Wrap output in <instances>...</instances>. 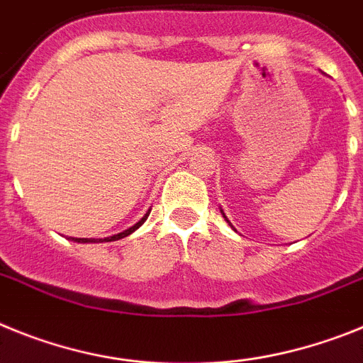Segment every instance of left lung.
I'll list each match as a JSON object with an SVG mask.
<instances>
[{"instance_id":"left-lung-1","label":"left lung","mask_w":363,"mask_h":363,"mask_svg":"<svg viewBox=\"0 0 363 363\" xmlns=\"http://www.w3.org/2000/svg\"><path fill=\"white\" fill-rule=\"evenodd\" d=\"M220 213H223V217H225V220H226V223H228V225H230V220H228V217L225 216V212H223V210H220ZM230 226H232V225H230Z\"/></svg>"}]
</instances>
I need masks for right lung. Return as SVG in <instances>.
I'll list each match as a JSON object with an SVG mask.
<instances>
[{
    "label": "right lung",
    "mask_w": 363,
    "mask_h": 363,
    "mask_svg": "<svg viewBox=\"0 0 363 363\" xmlns=\"http://www.w3.org/2000/svg\"><path fill=\"white\" fill-rule=\"evenodd\" d=\"M147 216H150V212L147 213H144V217L140 220H138L137 225H133L131 226V228H128V230H124V232H121V234H116V235H111V238H106V239H84V238H71V241H74V242H99V241H118V239H122V238H125V235H129V234H133L135 230L137 228H140V226L144 225V220L147 219Z\"/></svg>",
    "instance_id": "add662e5"
}]
</instances>
